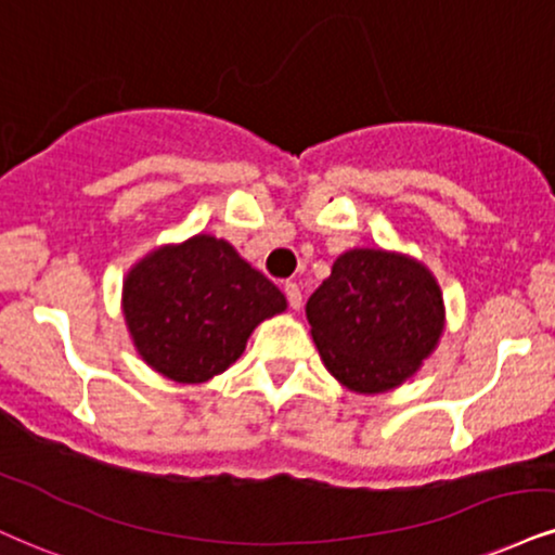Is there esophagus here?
<instances>
[{
    "label": "esophagus",
    "instance_id": "obj_1",
    "mask_svg": "<svg viewBox=\"0 0 555 555\" xmlns=\"http://www.w3.org/2000/svg\"><path fill=\"white\" fill-rule=\"evenodd\" d=\"M284 295L289 299L292 310H299V307H302V292H299V286L295 282L284 284Z\"/></svg>",
    "mask_w": 555,
    "mask_h": 555
}]
</instances>
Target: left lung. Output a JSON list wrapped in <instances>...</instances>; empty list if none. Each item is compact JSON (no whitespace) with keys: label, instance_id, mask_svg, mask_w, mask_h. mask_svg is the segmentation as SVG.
Wrapping results in <instances>:
<instances>
[{"label":"left lung","instance_id":"left-lung-1","mask_svg":"<svg viewBox=\"0 0 555 555\" xmlns=\"http://www.w3.org/2000/svg\"><path fill=\"white\" fill-rule=\"evenodd\" d=\"M305 312L325 370L362 396L396 390L416 375L444 333L434 273L383 248L341 253Z\"/></svg>","mask_w":555,"mask_h":555}]
</instances>
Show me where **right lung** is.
<instances>
[{
    "mask_svg": "<svg viewBox=\"0 0 555 555\" xmlns=\"http://www.w3.org/2000/svg\"><path fill=\"white\" fill-rule=\"evenodd\" d=\"M126 328L146 366L180 385L222 375L250 333L286 310L258 269L214 235L159 245L124 279Z\"/></svg>",
    "mask_w": 555,
    "mask_h": 555,
    "instance_id": "right-lung-1",
    "label": "right lung"
}]
</instances>
